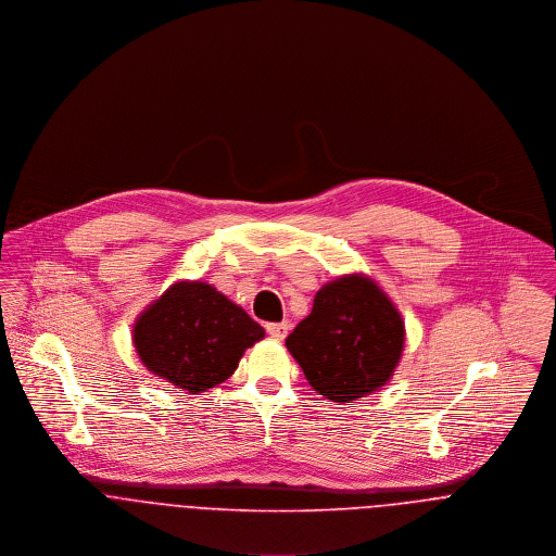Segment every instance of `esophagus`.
<instances>
[{"instance_id": "obj_1", "label": "esophagus", "mask_w": 556, "mask_h": 556, "mask_svg": "<svg viewBox=\"0 0 556 556\" xmlns=\"http://www.w3.org/2000/svg\"><path fill=\"white\" fill-rule=\"evenodd\" d=\"M289 323L287 320H282V323H267L265 325V329H267V333L271 336V338H276V340H285L287 338V333H289Z\"/></svg>"}]
</instances>
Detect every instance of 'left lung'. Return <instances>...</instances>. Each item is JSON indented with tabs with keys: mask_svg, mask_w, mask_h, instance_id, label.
I'll list each match as a JSON object with an SVG mask.
<instances>
[{
	"mask_svg": "<svg viewBox=\"0 0 556 556\" xmlns=\"http://www.w3.org/2000/svg\"><path fill=\"white\" fill-rule=\"evenodd\" d=\"M404 344L394 304L364 276L325 285L287 338L308 383L333 402L364 397L390 381Z\"/></svg>",
	"mask_w": 556,
	"mask_h": 556,
	"instance_id": "obj_1",
	"label": "left lung"
}]
</instances>
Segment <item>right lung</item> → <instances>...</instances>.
<instances>
[{"mask_svg":"<svg viewBox=\"0 0 556 556\" xmlns=\"http://www.w3.org/2000/svg\"><path fill=\"white\" fill-rule=\"evenodd\" d=\"M263 327L205 282H177L135 325L143 364L186 394L229 379Z\"/></svg>","mask_w":556,"mask_h":556,"instance_id":"obj_1","label":"right lung"}]
</instances>
